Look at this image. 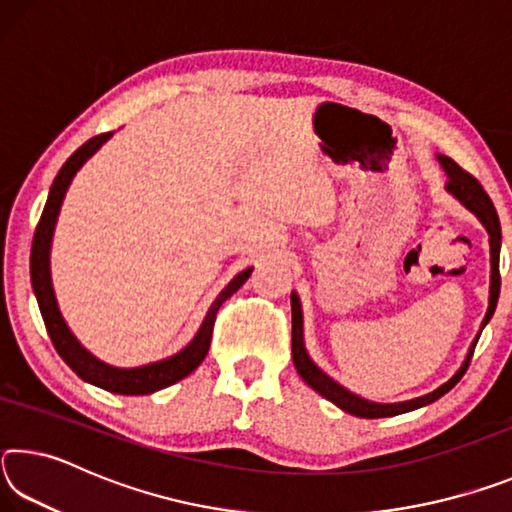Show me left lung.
Here are the masks:
<instances>
[{
	"label": "left lung",
	"mask_w": 512,
	"mask_h": 512,
	"mask_svg": "<svg viewBox=\"0 0 512 512\" xmlns=\"http://www.w3.org/2000/svg\"><path fill=\"white\" fill-rule=\"evenodd\" d=\"M438 162L443 164V169L447 173V185L445 189L454 198H458L467 210H470L476 219L483 223V228L488 230L490 235V298H488V311H485V318L481 323V332L483 327L488 325V320L492 318L497 309V300H499V289H501V275H499V248H501V225H499V216L495 205H492L490 196L485 194V189L481 187L479 180H476L472 173H467L465 169L458 167V164L447 158V155H438ZM291 352H293V366H296L298 375L305 379V384H309L318 395H323L325 400L339 406L345 413L357 415V418H391V415H400L406 411H415L420 406H427L431 402H436L438 397H443L445 393L452 391V388L461 381L465 375L467 366H470V359L476 348V341H479L481 332L476 334V339L470 345V352L463 361V366L456 370V375L445 381L443 386H438L436 391H431L422 397H413V400L406 402H395V404H379V402H370L363 400V397L350 393L348 388H343L339 381H334L329 375H325L314 361L309 359V354L305 350V336H302V307H300V298L298 293H291Z\"/></svg>",
	"instance_id": "left-lung-1"
}]
</instances>
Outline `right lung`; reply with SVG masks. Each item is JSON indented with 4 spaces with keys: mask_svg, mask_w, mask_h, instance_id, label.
Wrapping results in <instances>:
<instances>
[{
    "mask_svg": "<svg viewBox=\"0 0 512 512\" xmlns=\"http://www.w3.org/2000/svg\"><path fill=\"white\" fill-rule=\"evenodd\" d=\"M110 137L112 133H103L85 142L81 149H76L72 155H69V160L60 167L58 176L54 178V185L49 189L45 210H42V216L38 221L36 235H33L31 284H33V293H36L42 320H45V327L51 336V343H54L60 359H63L67 366L76 372V375H79L83 381H88V384L99 386L103 391H110V393L149 395V393L160 391V388L176 384L180 379H185L189 372H194L198 366H201L207 350H210L212 329H214L216 314H219V307L248 280L250 273H253V268H246V271H241L232 277L228 287L216 296L212 307L207 309V316L203 320V325L198 327L194 339L189 341L183 350L173 354V357L146 363V366H137V368H117V366H108V363H103L101 359H97L94 354L85 350L83 345L76 341V336L69 332L65 318L60 316L56 293H54V287H51L49 253H51V239H54V228L60 214V205H63L69 183H72L76 171H79L83 164L110 140Z\"/></svg>",
    "mask_w": 512,
    "mask_h": 512,
    "instance_id": "obj_1",
    "label": "right lung"
}]
</instances>
